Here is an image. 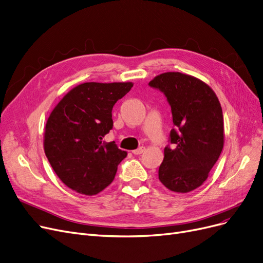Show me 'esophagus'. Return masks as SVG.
Segmentation results:
<instances>
[{
	"mask_svg": "<svg viewBox=\"0 0 263 263\" xmlns=\"http://www.w3.org/2000/svg\"><path fill=\"white\" fill-rule=\"evenodd\" d=\"M144 152H145V147H144V146H141V147H139L138 149L132 151V153H133L134 155H141V154H143Z\"/></svg>",
	"mask_w": 263,
	"mask_h": 263,
	"instance_id": "1",
	"label": "esophagus"
}]
</instances>
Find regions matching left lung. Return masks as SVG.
<instances>
[{
	"instance_id": "obj_1",
	"label": "left lung",
	"mask_w": 263,
	"mask_h": 263,
	"mask_svg": "<svg viewBox=\"0 0 263 263\" xmlns=\"http://www.w3.org/2000/svg\"><path fill=\"white\" fill-rule=\"evenodd\" d=\"M167 97L173 129L158 177L172 192L199 187L219 159L224 143L223 114L211 87L195 77L164 72L148 83Z\"/></svg>"
}]
</instances>
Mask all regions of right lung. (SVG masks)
I'll return each mask as SVG.
<instances>
[{"label": "right lung", "instance_id": "1", "mask_svg": "<svg viewBox=\"0 0 263 263\" xmlns=\"http://www.w3.org/2000/svg\"><path fill=\"white\" fill-rule=\"evenodd\" d=\"M133 83L85 82L68 92L48 117L44 152L68 187L95 195L114 181L126 152L103 138L112 129V107Z\"/></svg>", "mask_w": 263, "mask_h": 263}]
</instances>
